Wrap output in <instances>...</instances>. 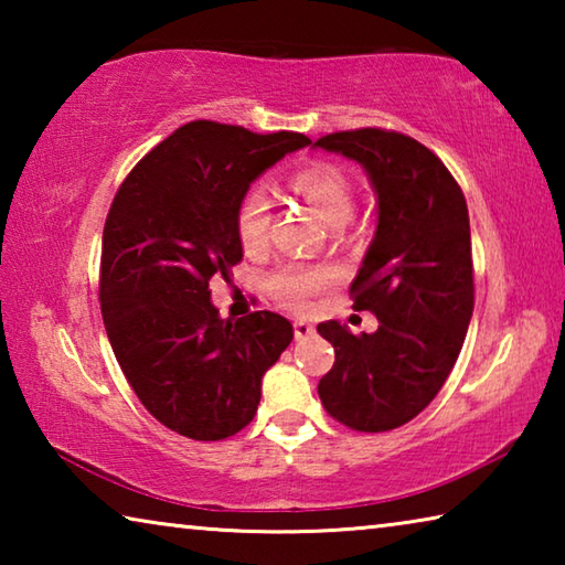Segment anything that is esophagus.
<instances>
[{
  "instance_id": "34e87169",
  "label": "esophagus",
  "mask_w": 565,
  "mask_h": 565,
  "mask_svg": "<svg viewBox=\"0 0 565 565\" xmlns=\"http://www.w3.org/2000/svg\"><path fill=\"white\" fill-rule=\"evenodd\" d=\"M311 333H313V327H311V323H306V321H294V337H296V341L309 339Z\"/></svg>"
}]
</instances>
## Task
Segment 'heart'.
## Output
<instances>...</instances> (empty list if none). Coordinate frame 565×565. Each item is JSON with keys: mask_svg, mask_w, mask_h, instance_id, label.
I'll return each instance as SVG.
<instances>
[{"mask_svg": "<svg viewBox=\"0 0 565 565\" xmlns=\"http://www.w3.org/2000/svg\"><path fill=\"white\" fill-rule=\"evenodd\" d=\"M289 186L303 196L331 226H341L353 212V181L333 161H309L296 169ZM236 234L248 252H259L271 238V196L262 186L248 189L236 209ZM339 271L329 264H286L269 276V291L291 311L311 309L321 294L337 286Z\"/></svg>", "mask_w": 565, "mask_h": 565, "instance_id": "1", "label": "heart"}]
</instances>
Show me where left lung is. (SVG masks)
Returning a JSON list of instances; mask_svg holds the SVG:
<instances>
[{"instance_id":"left-lung-1","label":"left lung","mask_w":565,"mask_h":565,"mask_svg":"<svg viewBox=\"0 0 565 565\" xmlns=\"http://www.w3.org/2000/svg\"><path fill=\"white\" fill-rule=\"evenodd\" d=\"M313 147L359 161L379 199V226L351 284L374 333L319 323L337 361L319 381L327 414L353 431H391L446 384L473 313L471 226L461 186L431 149L398 131L353 129Z\"/></svg>"}]
</instances>
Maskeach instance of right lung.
I'll return each instance as SVG.
<instances>
[{"instance_id": "right-lung-1", "label": "right lung", "mask_w": 565, "mask_h": 565, "mask_svg": "<svg viewBox=\"0 0 565 565\" xmlns=\"http://www.w3.org/2000/svg\"><path fill=\"white\" fill-rule=\"evenodd\" d=\"M306 145L296 131L189 121L129 171L111 202L99 301L114 356L149 414L194 441L242 431L264 374L294 339L274 311L218 317L209 281L242 262L236 209L252 181Z\"/></svg>"}]
</instances>
